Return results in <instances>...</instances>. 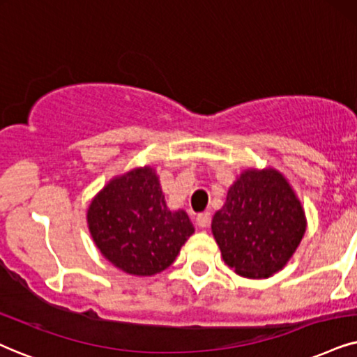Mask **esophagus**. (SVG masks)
Returning a JSON list of instances; mask_svg holds the SVG:
<instances>
[{"mask_svg":"<svg viewBox=\"0 0 357 357\" xmlns=\"http://www.w3.org/2000/svg\"><path fill=\"white\" fill-rule=\"evenodd\" d=\"M196 224L199 225L201 229L207 227V225L211 224V214H209V212H201V214H197V218H196Z\"/></svg>","mask_w":357,"mask_h":357,"instance_id":"esophagus-1","label":"esophagus"}]
</instances>
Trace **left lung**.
Wrapping results in <instances>:
<instances>
[{"instance_id":"8db88e82","label":"left lung","mask_w":357,"mask_h":357,"mask_svg":"<svg viewBox=\"0 0 357 357\" xmlns=\"http://www.w3.org/2000/svg\"><path fill=\"white\" fill-rule=\"evenodd\" d=\"M222 259L247 278H267L287 265L306 231V218L285 176L273 168L245 169L212 218Z\"/></svg>"}]
</instances>
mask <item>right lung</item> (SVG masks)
I'll use <instances>...</instances> for the list:
<instances>
[{"instance_id":"obj_1","label":"right lung","mask_w":357,"mask_h":357,"mask_svg":"<svg viewBox=\"0 0 357 357\" xmlns=\"http://www.w3.org/2000/svg\"><path fill=\"white\" fill-rule=\"evenodd\" d=\"M87 224L100 254L137 277L168 268L194 232L186 212L168 209L150 166L110 179L90 202Z\"/></svg>"}]
</instances>
